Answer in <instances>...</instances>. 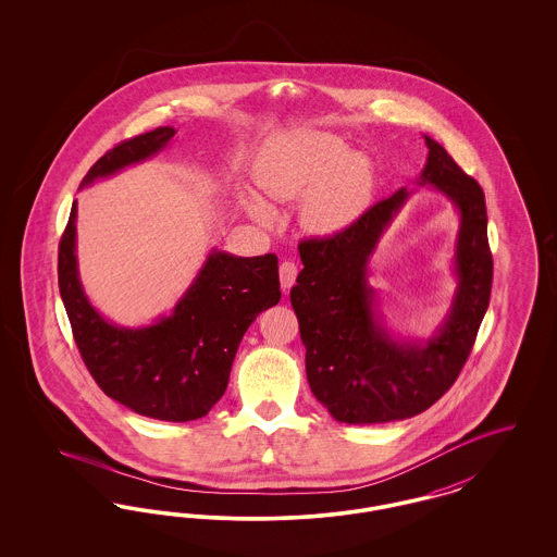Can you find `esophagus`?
I'll list each match as a JSON object with an SVG mask.
<instances>
[{
    "label": "esophagus",
    "instance_id": "34e87169",
    "mask_svg": "<svg viewBox=\"0 0 557 557\" xmlns=\"http://www.w3.org/2000/svg\"><path fill=\"white\" fill-rule=\"evenodd\" d=\"M296 275H298V267L294 265L292 261H284L280 265V284H282V290L288 292L294 282H296Z\"/></svg>",
    "mask_w": 557,
    "mask_h": 557
}]
</instances>
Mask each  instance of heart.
<instances>
[{
	"mask_svg": "<svg viewBox=\"0 0 557 557\" xmlns=\"http://www.w3.org/2000/svg\"><path fill=\"white\" fill-rule=\"evenodd\" d=\"M255 180L271 200L298 202L300 225L315 236H334L368 209L373 164L345 141L321 132H292L271 139L255 160ZM244 209L261 225H273L275 211L248 191Z\"/></svg>",
	"mask_w": 557,
	"mask_h": 557,
	"instance_id": "obj_1",
	"label": "heart"
}]
</instances>
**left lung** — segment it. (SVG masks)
<instances>
[{
    "instance_id": "left-lung-1",
    "label": "left lung",
    "mask_w": 557,
    "mask_h": 557,
    "mask_svg": "<svg viewBox=\"0 0 557 557\" xmlns=\"http://www.w3.org/2000/svg\"><path fill=\"white\" fill-rule=\"evenodd\" d=\"M424 139L428 159L418 186L443 194L459 219L450 263L457 286L432 336L393 332L370 286L371 257L416 189L400 187L345 232L298 246L305 267L290 300L307 348V380L336 422L384 424L425 411L457 380L488 309L493 257L482 187L438 141Z\"/></svg>"
}]
</instances>
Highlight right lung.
<instances>
[{"label": "right lung", "mask_w": 557, "mask_h": 557, "mask_svg": "<svg viewBox=\"0 0 557 557\" xmlns=\"http://www.w3.org/2000/svg\"><path fill=\"white\" fill-rule=\"evenodd\" d=\"M177 129L159 127L112 148L79 189L160 154ZM58 286L81 357L107 397L162 422L205 418L223 397L239 343L261 311L282 298L277 257L212 248L169 315L119 325L85 294L77 261V200L58 250Z\"/></svg>", "instance_id": "1"}]
</instances>
